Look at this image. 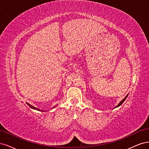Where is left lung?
<instances>
[{
	"instance_id": "1",
	"label": "left lung",
	"mask_w": 149,
	"mask_h": 149,
	"mask_svg": "<svg viewBox=\"0 0 149 149\" xmlns=\"http://www.w3.org/2000/svg\"><path fill=\"white\" fill-rule=\"evenodd\" d=\"M127 96H128V94H127V95L126 96V97H125V98H124V99H123V100H121V102H119V104H118L117 105V106H116V107H115V108H117V107H119V106H121V104H123V102H124V101H125V100H126V99L127 98Z\"/></svg>"
}]
</instances>
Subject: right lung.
<instances>
[{"mask_svg":"<svg viewBox=\"0 0 149 149\" xmlns=\"http://www.w3.org/2000/svg\"><path fill=\"white\" fill-rule=\"evenodd\" d=\"M26 104L28 105V106H29L31 108H32V109H36V110H38V111H43V110H41V109H38V108H36V107H33V106H32V105H31L30 104H29V103H26ZM56 107H54L53 108H55Z\"/></svg>","mask_w":149,"mask_h":149,"instance_id":"1","label":"right lung"}]
</instances>
